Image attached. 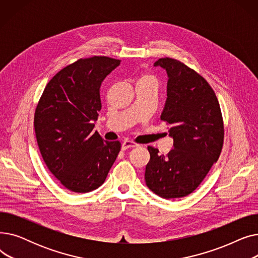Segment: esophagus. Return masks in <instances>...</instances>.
I'll use <instances>...</instances> for the list:
<instances>
[{
    "label": "esophagus",
    "instance_id": "34e87169",
    "mask_svg": "<svg viewBox=\"0 0 258 258\" xmlns=\"http://www.w3.org/2000/svg\"><path fill=\"white\" fill-rule=\"evenodd\" d=\"M136 146H138V144H137V143H135V142H133V141H124L123 143H122L121 148H122V151H125V150H127V148L136 147Z\"/></svg>",
    "mask_w": 258,
    "mask_h": 258
}]
</instances>
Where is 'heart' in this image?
<instances>
[{"label": "heart", "instance_id": "heart-1", "mask_svg": "<svg viewBox=\"0 0 258 258\" xmlns=\"http://www.w3.org/2000/svg\"><path fill=\"white\" fill-rule=\"evenodd\" d=\"M147 80H152V81H155V78L153 75H150V74H145L141 77V79L139 81H147Z\"/></svg>", "mask_w": 258, "mask_h": 258}]
</instances>
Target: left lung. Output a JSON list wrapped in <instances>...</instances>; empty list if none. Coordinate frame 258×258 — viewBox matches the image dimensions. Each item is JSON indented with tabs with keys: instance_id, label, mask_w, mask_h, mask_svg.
I'll use <instances>...</instances> for the list:
<instances>
[{
	"instance_id": "obj_1",
	"label": "left lung",
	"mask_w": 258,
	"mask_h": 258,
	"mask_svg": "<svg viewBox=\"0 0 258 258\" xmlns=\"http://www.w3.org/2000/svg\"><path fill=\"white\" fill-rule=\"evenodd\" d=\"M154 66L166 70L167 99L161 120L170 124L173 148L160 155L148 146L151 159L145 182L164 199L190 195L219 160L224 144V121L218 97L206 79L185 63L170 57Z\"/></svg>"
}]
</instances>
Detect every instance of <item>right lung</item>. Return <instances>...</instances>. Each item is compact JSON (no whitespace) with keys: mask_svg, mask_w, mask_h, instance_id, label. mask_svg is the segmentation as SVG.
<instances>
[{"mask_svg":"<svg viewBox=\"0 0 258 258\" xmlns=\"http://www.w3.org/2000/svg\"><path fill=\"white\" fill-rule=\"evenodd\" d=\"M120 61L92 56L64 67L47 84L35 108L39 152L70 191L85 194L101 186L120 152L119 141H103L93 131L101 110V83Z\"/></svg>","mask_w":258,"mask_h":258,"instance_id":"add662e5","label":"right lung"}]
</instances>
